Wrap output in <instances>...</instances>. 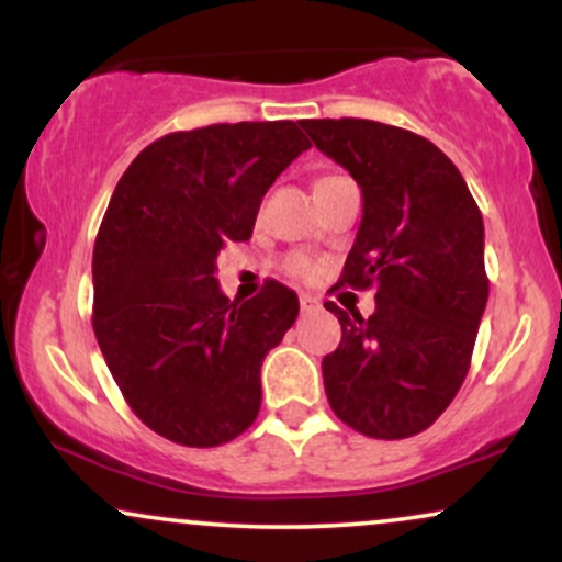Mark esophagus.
I'll return each mask as SVG.
<instances>
[{"mask_svg": "<svg viewBox=\"0 0 562 562\" xmlns=\"http://www.w3.org/2000/svg\"><path fill=\"white\" fill-rule=\"evenodd\" d=\"M317 308H319V301L314 299V295H308V293L301 295V314H312V312H317Z\"/></svg>", "mask_w": 562, "mask_h": 562, "instance_id": "obj_1", "label": "esophagus"}]
</instances>
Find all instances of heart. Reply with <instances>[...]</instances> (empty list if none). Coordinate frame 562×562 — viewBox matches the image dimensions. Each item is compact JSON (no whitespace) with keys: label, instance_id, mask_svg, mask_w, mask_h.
Returning a JSON list of instances; mask_svg holds the SVG:
<instances>
[{"label":"heart","instance_id":"b5f03b06","mask_svg":"<svg viewBox=\"0 0 562 562\" xmlns=\"http://www.w3.org/2000/svg\"><path fill=\"white\" fill-rule=\"evenodd\" d=\"M285 269L288 274L299 277V280H312V277L317 274V267H314V261L308 259V256H290Z\"/></svg>","mask_w":562,"mask_h":562}]
</instances>
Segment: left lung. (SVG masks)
<instances>
[{
	"mask_svg": "<svg viewBox=\"0 0 562 562\" xmlns=\"http://www.w3.org/2000/svg\"><path fill=\"white\" fill-rule=\"evenodd\" d=\"M303 128L362 187L364 214L335 288H375V314H346L322 359L325 393L348 428L409 438L460 391L486 308L483 218L465 179L430 139L364 119Z\"/></svg>",
	"mask_w": 562,
	"mask_h": 562,
	"instance_id": "obj_1",
	"label": "left lung"
}]
</instances>
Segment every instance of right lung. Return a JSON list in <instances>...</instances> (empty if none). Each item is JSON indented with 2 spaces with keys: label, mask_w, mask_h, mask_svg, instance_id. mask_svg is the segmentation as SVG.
I'll list each match as a JSON object with an SVG mask.
<instances>
[{
  "label": "right lung",
  "mask_w": 562,
  "mask_h": 562,
  "mask_svg": "<svg viewBox=\"0 0 562 562\" xmlns=\"http://www.w3.org/2000/svg\"><path fill=\"white\" fill-rule=\"evenodd\" d=\"M312 142L293 121L166 134L115 184L94 240L92 327L134 415L182 447H222L261 406V364L299 295L218 290L216 256L254 235L261 198Z\"/></svg>",
  "instance_id": "right-lung-1"
}]
</instances>
